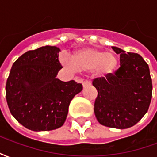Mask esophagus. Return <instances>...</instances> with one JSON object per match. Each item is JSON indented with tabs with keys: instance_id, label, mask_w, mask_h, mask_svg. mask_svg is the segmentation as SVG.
I'll list each match as a JSON object with an SVG mask.
<instances>
[{
	"instance_id": "1",
	"label": "esophagus",
	"mask_w": 157,
	"mask_h": 157,
	"mask_svg": "<svg viewBox=\"0 0 157 157\" xmlns=\"http://www.w3.org/2000/svg\"><path fill=\"white\" fill-rule=\"evenodd\" d=\"M82 85L84 87H86V86H88L91 85V82L90 81H84L83 83H82Z\"/></svg>"
}]
</instances>
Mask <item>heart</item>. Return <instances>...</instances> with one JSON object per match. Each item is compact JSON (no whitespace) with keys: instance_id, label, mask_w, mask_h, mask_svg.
Masks as SVG:
<instances>
[{"instance_id":"obj_1","label":"heart","mask_w":157,"mask_h":157,"mask_svg":"<svg viewBox=\"0 0 157 157\" xmlns=\"http://www.w3.org/2000/svg\"><path fill=\"white\" fill-rule=\"evenodd\" d=\"M64 63L70 68L79 71H90L95 70L100 75H104L113 71L117 65V58L112 53H104L95 48H86L77 52L71 61L65 59Z\"/></svg>"}]
</instances>
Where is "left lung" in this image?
<instances>
[{"label":"left lung","instance_id":"1","mask_svg":"<svg viewBox=\"0 0 157 157\" xmlns=\"http://www.w3.org/2000/svg\"><path fill=\"white\" fill-rule=\"evenodd\" d=\"M113 49L120 56V66L113 73L93 79L98 90L94 113L101 124L128 128L147 113L152 97V81L148 64L135 53Z\"/></svg>","mask_w":157,"mask_h":157}]
</instances>
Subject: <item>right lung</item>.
Masks as SVG:
<instances>
[{
  "label": "right lung",
  "mask_w": 157,
  "mask_h": 157,
  "mask_svg": "<svg viewBox=\"0 0 157 157\" xmlns=\"http://www.w3.org/2000/svg\"><path fill=\"white\" fill-rule=\"evenodd\" d=\"M59 48L44 46L21 55L13 65L6 85L10 112L25 128L48 131L64 124L72 98L82 90L74 80L62 82Z\"/></svg>",
  "instance_id": "obj_1"
}]
</instances>
